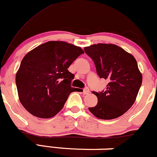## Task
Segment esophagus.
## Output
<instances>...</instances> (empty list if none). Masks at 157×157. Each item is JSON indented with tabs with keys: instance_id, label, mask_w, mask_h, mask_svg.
Segmentation results:
<instances>
[{
	"instance_id": "esophagus-1",
	"label": "esophagus",
	"mask_w": 157,
	"mask_h": 157,
	"mask_svg": "<svg viewBox=\"0 0 157 157\" xmlns=\"http://www.w3.org/2000/svg\"><path fill=\"white\" fill-rule=\"evenodd\" d=\"M90 92V90L88 87H86L85 89H83V94H88Z\"/></svg>"
}]
</instances>
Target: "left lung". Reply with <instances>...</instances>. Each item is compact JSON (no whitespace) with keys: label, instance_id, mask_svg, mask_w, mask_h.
Segmentation results:
<instances>
[{"label":"left lung","instance_id":"1","mask_svg":"<svg viewBox=\"0 0 157 157\" xmlns=\"http://www.w3.org/2000/svg\"><path fill=\"white\" fill-rule=\"evenodd\" d=\"M84 50L94 63L99 77L109 82L105 91H94L98 102L89 110L101 120L122 116L134 103L142 85L136 59L114 44H94Z\"/></svg>","mask_w":157,"mask_h":157}]
</instances>
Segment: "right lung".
I'll return each instance as SVG.
<instances>
[{"label": "right lung", "mask_w": 157, "mask_h": 157, "mask_svg": "<svg viewBox=\"0 0 157 157\" xmlns=\"http://www.w3.org/2000/svg\"><path fill=\"white\" fill-rule=\"evenodd\" d=\"M84 52L63 41H48L26 54L15 77L20 102L30 113L51 118L63 107L77 89L68 68Z\"/></svg>", "instance_id": "right-lung-1"}]
</instances>
